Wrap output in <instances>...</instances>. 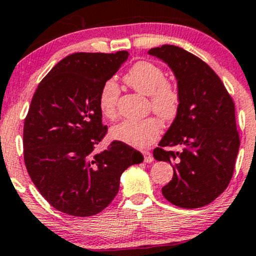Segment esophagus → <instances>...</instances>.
Segmentation results:
<instances>
[{"label":"esophagus","instance_id":"34e87169","mask_svg":"<svg viewBox=\"0 0 256 256\" xmlns=\"http://www.w3.org/2000/svg\"><path fill=\"white\" fill-rule=\"evenodd\" d=\"M142 154H143V158H144V162H152V161H154V158H152V152L144 150L142 152Z\"/></svg>","mask_w":256,"mask_h":256}]
</instances>
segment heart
<instances>
[{"label":"heart","instance_id":"1","mask_svg":"<svg viewBox=\"0 0 256 256\" xmlns=\"http://www.w3.org/2000/svg\"><path fill=\"white\" fill-rule=\"evenodd\" d=\"M126 84L134 90L150 98V106L161 118L170 120L177 116L180 104V94L178 88L166 80L164 70L152 61H140L134 64L125 74ZM120 89L116 80L108 79L101 86L98 106L101 113L107 119L114 120L118 116ZM162 131L160 120L155 116L142 120H125L113 126L110 137L134 148H146L158 140Z\"/></svg>","mask_w":256,"mask_h":256}]
</instances>
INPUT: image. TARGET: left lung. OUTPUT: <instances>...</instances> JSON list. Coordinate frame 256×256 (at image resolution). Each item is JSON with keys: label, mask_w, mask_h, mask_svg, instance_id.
Here are the masks:
<instances>
[{"label": "left lung", "mask_w": 256, "mask_h": 256, "mask_svg": "<svg viewBox=\"0 0 256 256\" xmlns=\"http://www.w3.org/2000/svg\"><path fill=\"white\" fill-rule=\"evenodd\" d=\"M148 54L168 64L180 94L176 119L152 152L158 161L173 165L162 195L180 208H201L224 192L234 174L240 149L234 100L218 74L192 52L165 44ZM176 145L182 150H164Z\"/></svg>", "instance_id": "8db88e82"}]
</instances>
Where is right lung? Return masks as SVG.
Segmentation results:
<instances>
[{
    "label": "right lung",
    "instance_id": "obj_1",
    "mask_svg": "<svg viewBox=\"0 0 256 256\" xmlns=\"http://www.w3.org/2000/svg\"><path fill=\"white\" fill-rule=\"evenodd\" d=\"M128 52H74L52 67L38 84L24 124V161L38 192L55 210L91 216L119 192L120 176L143 155L113 140L95 152L102 124L100 90Z\"/></svg>",
    "mask_w": 256,
    "mask_h": 256
}]
</instances>
